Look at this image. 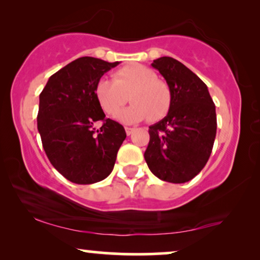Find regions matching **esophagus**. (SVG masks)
I'll use <instances>...</instances> for the list:
<instances>
[{
	"label": "esophagus",
	"instance_id": "34e87169",
	"mask_svg": "<svg viewBox=\"0 0 260 260\" xmlns=\"http://www.w3.org/2000/svg\"><path fill=\"white\" fill-rule=\"evenodd\" d=\"M133 131H134V129H133V127H125V133H126V135H127V136H129V135H131V133H133Z\"/></svg>",
	"mask_w": 260,
	"mask_h": 260
}]
</instances>
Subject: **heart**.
<instances>
[{"instance_id": "heart-1", "label": "heart", "mask_w": 260, "mask_h": 260, "mask_svg": "<svg viewBox=\"0 0 260 260\" xmlns=\"http://www.w3.org/2000/svg\"><path fill=\"white\" fill-rule=\"evenodd\" d=\"M112 78H101L93 88L95 101L106 115H116L126 103V94L133 104L117 115L119 122L137 123L148 117L150 122H157L168 115L172 91L150 67L130 63L117 70Z\"/></svg>"}]
</instances>
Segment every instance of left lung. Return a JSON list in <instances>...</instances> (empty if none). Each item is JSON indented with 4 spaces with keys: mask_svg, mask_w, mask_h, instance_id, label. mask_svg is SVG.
Masks as SVG:
<instances>
[{
    "mask_svg": "<svg viewBox=\"0 0 260 260\" xmlns=\"http://www.w3.org/2000/svg\"><path fill=\"white\" fill-rule=\"evenodd\" d=\"M172 91L165 118L149 126L145 162L155 176L172 183L194 179L207 163L216 135L215 105L206 84L170 56L151 63Z\"/></svg>",
    "mask_w": 260,
    "mask_h": 260,
    "instance_id": "1",
    "label": "left lung"
}]
</instances>
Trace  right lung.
Instances as JSON below:
<instances>
[{
	"mask_svg": "<svg viewBox=\"0 0 260 260\" xmlns=\"http://www.w3.org/2000/svg\"><path fill=\"white\" fill-rule=\"evenodd\" d=\"M118 61L83 56L49 79L40 93L38 130L52 166L73 183L91 184L111 174L126 134L105 118L93 94L97 81ZM103 125L95 133L94 124Z\"/></svg>",
	"mask_w": 260,
	"mask_h": 260,
	"instance_id": "1",
	"label": "right lung"
}]
</instances>
